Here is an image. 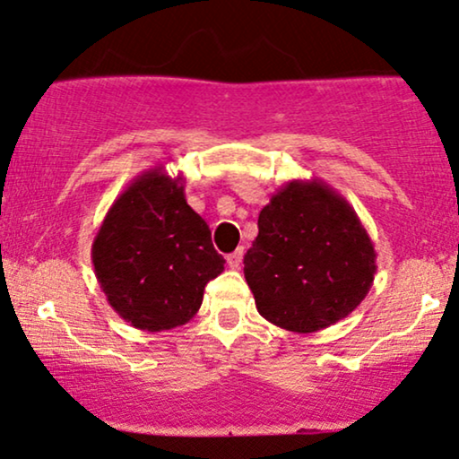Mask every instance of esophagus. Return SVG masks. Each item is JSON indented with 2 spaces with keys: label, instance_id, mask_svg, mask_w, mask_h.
Returning a JSON list of instances; mask_svg holds the SVG:
<instances>
[{
  "label": "esophagus",
  "instance_id": "obj_1",
  "mask_svg": "<svg viewBox=\"0 0 459 459\" xmlns=\"http://www.w3.org/2000/svg\"><path fill=\"white\" fill-rule=\"evenodd\" d=\"M241 259H244V250H235V252H230L229 256H226V261H229V267H233V270H237V267L241 265Z\"/></svg>",
  "mask_w": 459,
  "mask_h": 459
}]
</instances>
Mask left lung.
I'll return each instance as SVG.
<instances>
[{"label": "left lung", "instance_id": "8db88e82", "mask_svg": "<svg viewBox=\"0 0 459 459\" xmlns=\"http://www.w3.org/2000/svg\"><path fill=\"white\" fill-rule=\"evenodd\" d=\"M376 259L367 229L336 189L321 178H293L261 209L244 276L261 317L310 334L358 308Z\"/></svg>", "mask_w": 459, "mask_h": 459}]
</instances>
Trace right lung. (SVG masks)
I'll return each instance as SVG.
<instances>
[{
  "label": "right lung",
  "instance_id": "add662e5",
  "mask_svg": "<svg viewBox=\"0 0 459 459\" xmlns=\"http://www.w3.org/2000/svg\"><path fill=\"white\" fill-rule=\"evenodd\" d=\"M224 263L207 222L187 204L183 175L170 177L163 166L125 187L92 241L94 276L108 304L144 332L187 324Z\"/></svg>",
  "mask_w": 459,
  "mask_h": 459
}]
</instances>
